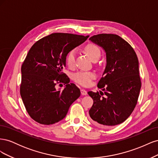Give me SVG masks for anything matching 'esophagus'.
<instances>
[{
  "instance_id": "esophagus-1",
  "label": "esophagus",
  "mask_w": 158,
  "mask_h": 158,
  "mask_svg": "<svg viewBox=\"0 0 158 158\" xmlns=\"http://www.w3.org/2000/svg\"><path fill=\"white\" fill-rule=\"evenodd\" d=\"M80 92H81V94H82V95H87L86 90H85L84 89H80Z\"/></svg>"
}]
</instances>
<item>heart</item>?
Wrapping results in <instances>:
<instances>
[{
  "instance_id": "obj_1",
  "label": "heart",
  "mask_w": 158,
  "mask_h": 158,
  "mask_svg": "<svg viewBox=\"0 0 158 158\" xmlns=\"http://www.w3.org/2000/svg\"><path fill=\"white\" fill-rule=\"evenodd\" d=\"M85 51L92 60L95 59H99L101 55V51L99 47L92 44L87 45L85 47ZM76 61V51L74 49L69 51L66 56V63L69 67H74ZM95 78V74L92 72L80 71L74 74L73 78L76 83L84 86H87L91 84L92 80Z\"/></svg>"
}]
</instances>
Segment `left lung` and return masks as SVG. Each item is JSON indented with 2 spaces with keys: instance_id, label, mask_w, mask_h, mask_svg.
I'll list each match as a JSON object with an SVG mask.
<instances>
[{
  "instance_id": "obj_1",
  "label": "left lung",
  "mask_w": 158,
  "mask_h": 158,
  "mask_svg": "<svg viewBox=\"0 0 158 158\" xmlns=\"http://www.w3.org/2000/svg\"><path fill=\"white\" fill-rule=\"evenodd\" d=\"M89 40L106 53V66L98 84L103 92H88L94 100L90 119L99 127H113L125 121L136 107L141 88L138 59L131 45L117 35L102 33Z\"/></svg>"
}]
</instances>
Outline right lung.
Here are the masks:
<instances>
[{
    "label": "right lung",
    "mask_w": 158,
    "mask_h": 158,
    "mask_svg": "<svg viewBox=\"0 0 158 158\" xmlns=\"http://www.w3.org/2000/svg\"><path fill=\"white\" fill-rule=\"evenodd\" d=\"M89 37L72 33H55L41 38L31 47L21 68L20 95L30 116L42 125L63 119L70 106L80 95V90L63 69L69 51ZM66 84L63 90L56 83Z\"/></svg>",
    "instance_id": "1"
}]
</instances>
